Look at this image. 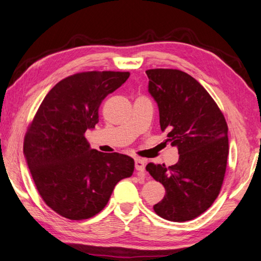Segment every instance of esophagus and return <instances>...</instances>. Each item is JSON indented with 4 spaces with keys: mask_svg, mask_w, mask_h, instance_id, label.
<instances>
[{
    "mask_svg": "<svg viewBox=\"0 0 261 261\" xmlns=\"http://www.w3.org/2000/svg\"><path fill=\"white\" fill-rule=\"evenodd\" d=\"M135 165H136V170L138 172H145V161L141 160V158H136L135 160Z\"/></svg>",
    "mask_w": 261,
    "mask_h": 261,
    "instance_id": "1",
    "label": "esophagus"
}]
</instances>
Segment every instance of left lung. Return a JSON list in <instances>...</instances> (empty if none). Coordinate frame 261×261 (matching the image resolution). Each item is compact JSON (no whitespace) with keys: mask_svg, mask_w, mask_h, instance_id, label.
<instances>
[{"mask_svg":"<svg viewBox=\"0 0 261 261\" xmlns=\"http://www.w3.org/2000/svg\"><path fill=\"white\" fill-rule=\"evenodd\" d=\"M146 73L148 91L160 111L161 130L168 132L166 141L180 155L172 166H146L166 191L154 211L171 222L191 221L205 213L221 191L228 156L225 117L190 74L173 69Z\"/></svg>","mask_w":261,"mask_h":261,"instance_id":"left-lung-1","label":"left lung"}]
</instances>
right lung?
Listing matches in <instances>:
<instances>
[{
    "mask_svg": "<svg viewBox=\"0 0 261 261\" xmlns=\"http://www.w3.org/2000/svg\"><path fill=\"white\" fill-rule=\"evenodd\" d=\"M129 72L90 71L61 80L40 104L23 141V155L46 205L81 221L107 205L116 183L130 177L135 161L119 152L91 149L85 132L98 123L105 97Z\"/></svg>",
    "mask_w": 261,
    "mask_h": 261,
    "instance_id": "1",
    "label": "right lung"
}]
</instances>
